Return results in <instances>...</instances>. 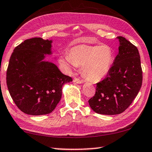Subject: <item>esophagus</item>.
<instances>
[{"mask_svg": "<svg viewBox=\"0 0 152 152\" xmlns=\"http://www.w3.org/2000/svg\"><path fill=\"white\" fill-rule=\"evenodd\" d=\"M74 82L75 83H77V84H82V83H83V80H82L80 78H75L74 79Z\"/></svg>", "mask_w": 152, "mask_h": 152, "instance_id": "obj_1", "label": "esophagus"}]
</instances>
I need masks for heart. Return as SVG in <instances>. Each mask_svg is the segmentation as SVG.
<instances>
[{"label":"heart","instance_id":"obj_1","mask_svg":"<svg viewBox=\"0 0 152 152\" xmlns=\"http://www.w3.org/2000/svg\"><path fill=\"white\" fill-rule=\"evenodd\" d=\"M115 52L108 45L80 44L63 54L59 63L68 72L83 66V75L91 82H98L109 73L114 61Z\"/></svg>","mask_w":152,"mask_h":152}]
</instances>
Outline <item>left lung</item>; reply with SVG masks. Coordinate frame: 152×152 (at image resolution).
Segmentation results:
<instances>
[{
    "label": "left lung",
    "instance_id": "left-lung-1",
    "mask_svg": "<svg viewBox=\"0 0 152 152\" xmlns=\"http://www.w3.org/2000/svg\"><path fill=\"white\" fill-rule=\"evenodd\" d=\"M119 39V53L109 73L96 84L95 96L89 100L98 114L113 115L123 113L134 100L142 85L141 58L137 48L125 37Z\"/></svg>",
    "mask_w": 152,
    "mask_h": 152
}]
</instances>
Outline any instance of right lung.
<instances>
[{"instance_id":"add662e5","label":"right lung","mask_w":152,"mask_h":152,"mask_svg":"<svg viewBox=\"0 0 152 152\" xmlns=\"http://www.w3.org/2000/svg\"><path fill=\"white\" fill-rule=\"evenodd\" d=\"M52 43L41 37L26 39L15 48L10 57L7 71L9 92L27 115L53 112L61 98L63 85L72 81L54 63L44 60L53 54Z\"/></svg>"}]
</instances>
